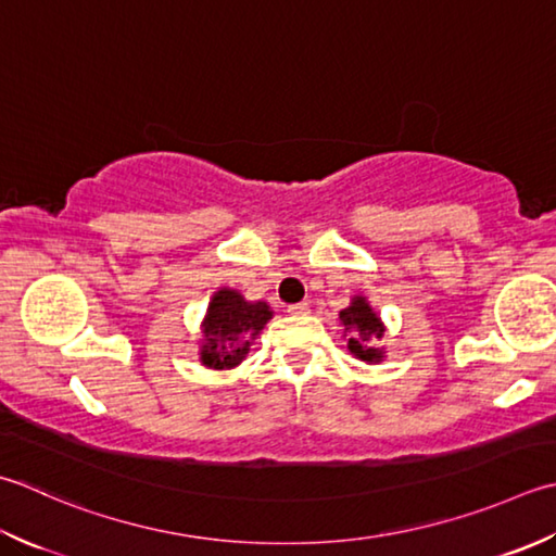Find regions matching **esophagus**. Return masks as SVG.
I'll return each mask as SVG.
<instances>
[{
  "mask_svg": "<svg viewBox=\"0 0 556 556\" xmlns=\"http://www.w3.org/2000/svg\"><path fill=\"white\" fill-rule=\"evenodd\" d=\"M291 315H308L311 313V306L306 301H301V303H291V306L287 308Z\"/></svg>",
  "mask_w": 556,
  "mask_h": 556,
  "instance_id": "34e87169",
  "label": "esophagus"
}]
</instances>
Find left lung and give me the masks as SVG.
Instances as JSON below:
<instances>
[{
  "label": "left lung",
  "mask_w": 556,
  "mask_h": 556,
  "mask_svg": "<svg viewBox=\"0 0 556 556\" xmlns=\"http://www.w3.org/2000/svg\"><path fill=\"white\" fill-rule=\"evenodd\" d=\"M340 320L344 330L350 332V352L364 362H380V350H376L374 344L383 334V325H380L371 306L362 296H356L352 306L340 313Z\"/></svg>",
  "instance_id": "1"
}]
</instances>
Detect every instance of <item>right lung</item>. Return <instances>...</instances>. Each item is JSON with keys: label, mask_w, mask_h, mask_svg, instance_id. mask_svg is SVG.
<instances>
[{"label": "right lung", "mask_w": 556, "mask_h": 556, "mask_svg": "<svg viewBox=\"0 0 556 556\" xmlns=\"http://www.w3.org/2000/svg\"><path fill=\"white\" fill-rule=\"evenodd\" d=\"M271 318L267 303H248L241 293L222 289L206 308L202 362L212 368H231L241 364L250 340L265 328Z\"/></svg>", "instance_id": "obj_1"}]
</instances>
